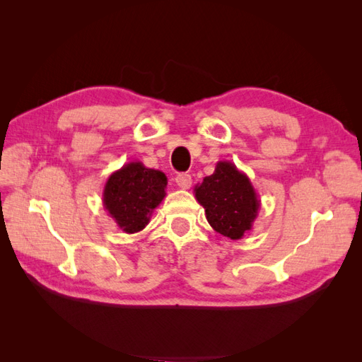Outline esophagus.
<instances>
[{
  "mask_svg": "<svg viewBox=\"0 0 362 362\" xmlns=\"http://www.w3.org/2000/svg\"><path fill=\"white\" fill-rule=\"evenodd\" d=\"M175 181H177V185L180 189H182V190H187V189H190V185H192V177L189 173H180V175H177V178H175Z\"/></svg>",
  "mask_w": 362,
  "mask_h": 362,
  "instance_id": "1",
  "label": "esophagus"
}]
</instances>
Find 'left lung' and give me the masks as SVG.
Returning <instances> with one entry per match:
<instances>
[{
    "label": "left lung",
    "mask_w": 362,
    "mask_h": 362,
    "mask_svg": "<svg viewBox=\"0 0 362 362\" xmlns=\"http://www.w3.org/2000/svg\"><path fill=\"white\" fill-rule=\"evenodd\" d=\"M194 198L214 231L231 240L250 231L261 206L249 177L231 161H218L213 175L194 185Z\"/></svg>",
    "instance_id": "obj_1"
}]
</instances>
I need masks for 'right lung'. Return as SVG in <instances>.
I'll use <instances>...</instances> for the list:
<instances>
[{"instance_id": "1", "label": "right lung", "mask_w": 362, "mask_h": 362, "mask_svg": "<svg viewBox=\"0 0 362 362\" xmlns=\"http://www.w3.org/2000/svg\"><path fill=\"white\" fill-rule=\"evenodd\" d=\"M168 178L161 170L149 169L141 161H131L108 177L103 204L116 225L127 234L144 229L166 196Z\"/></svg>"}]
</instances>
